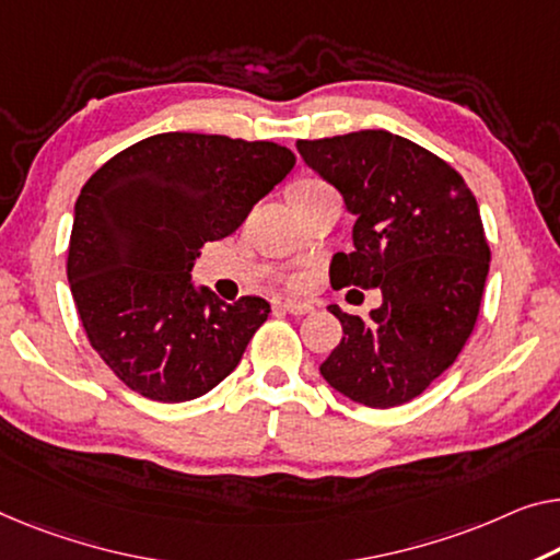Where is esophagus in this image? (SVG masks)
<instances>
[{
    "label": "esophagus",
    "mask_w": 560,
    "mask_h": 560,
    "mask_svg": "<svg viewBox=\"0 0 560 560\" xmlns=\"http://www.w3.org/2000/svg\"><path fill=\"white\" fill-rule=\"evenodd\" d=\"M281 308L289 314H296V316H304V314H312L314 306L306 304V302H281Z\"/></svg>",
    "instance_id": "esophagus-1"
}]
</instances>
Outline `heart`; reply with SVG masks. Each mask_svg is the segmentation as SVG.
Segmentation results:
<instances>
[{
	"label": "heart",
	"instance_id": "b5f03b06",
	"mask_svg": "<svg viewBox=\"0 0 560 560\" xmlns=\"http://www.w3.org/2000/svg\"><path fill=\"white\" fill-rule=\"evenodd\" d=\"M324 186H327V183L319 180V178H299V180H294V183H291V186H289V198H291V200H299L302 196L314 194V190H319V188H324ZM287 283H289L291 289H299V287H302V279L294 277V279H289Z\"/></svg>",
	"mask_w": 560,
	"mask_h": 560
}]
</instances>
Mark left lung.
<instances>
[{
    "mask_svg": "<svg viewBox=\"0 0 560 560\" xmlns=\"http://www.w3.org/2000/svg\"><path fill=\"white\" fill-rule=\"evenodd\" d=\"M296 148L357 215L354 252L331 258V287L382 291L364 319L329 306L345 337L322 377L377 410L410 402L457 360L478 322L490 269L478 200L453 165L387 130Z\"/></svg>",
    "mask_w": 560,
    "mask_h": 560,
    "instance_id": "obj_1",
    "label": "left lung"
}]
</instances>
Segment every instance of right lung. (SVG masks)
<instances>
[{"label":"right lung","instance_id":"right-lung-1","mask_svg":"<svg viewBox=\"0 0 560 560\" xmlns=\"http://www.w3.org/2000/svg\"><path fill=\"white\" fill-rule=\"evenodd\" d=\"M296 158L269 140L161 132L82 186L67 279L90 345L125 387L188 402L236 370L269 316L261 296L196 289L198 248L231 236Z\"/></svg>","mask_w":560,"mask_h":560}]
</instances>
